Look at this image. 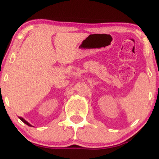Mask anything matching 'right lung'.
Masks as SVG:
<instances>
[{"instance_id":"right-lung-1","label":"right lung","mask_w":159,"mask_h":159,"mask_svg":"<svg viewBox=\"0 0 159 159\" xmlns=\"http://www.w3.org/2000/svg\"><path fill=\"white\" fill-rule=\"evenodd\" d=\"M19 119H20V120H21V121H22V122H23V123H25V124H26V125H29V126H32V125H30V123H27V122L26 121V120H25V119H23V118H22V117H19Z\"/></svg>"}]
</instances>
